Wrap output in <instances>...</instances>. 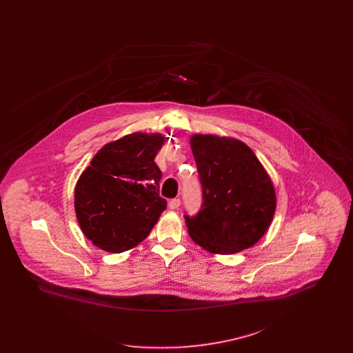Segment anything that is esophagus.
<instances>
[{
  "instance_id": "34e87169",
  "label": "esophagus",
  "mask_w": 353,
  "mask_h": 353,
  "mask_svg": "<svg viewBox=\"0 0 353 353\" xmlns=\"http://www.w3.org/2000/svg\"><path fill=\"white\" fill-rule=\"evenodd\" d=\"M180 199H172V200H169L168 201V208L169 209H172V210H174V209H179V206H180Z\"/></svg>"
}]
</instances>
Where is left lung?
<instances>
[{
	"label": "left lung",
	"mask_w": 353,
	"mask_h": 353,
	"mask_svg": "<svg viewBox=\"0 0 353 353\" xmlns=\"http://www.w3.org/2000/svg\"><path fill=\"white\" fill-rule=\"evenodd\" d=\"M202 185V206L184 216L188 233L213 254H235L268 232L276 208L268 170L243 141L219 134L190 136Z\"/></svg>",
	"instance_id": "obj_1"
}]
</instances>
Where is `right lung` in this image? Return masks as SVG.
Returning a JSON list of instances; mask_svg holds the SVG:
<instances>
[{"label": "right lung", "instance_id": "right-lung-1", "mask_svg": "<svg viewBox=\"0 0 353 353\" xmlns=\"http://www.w3.org/2000/svg\"><path fill=\"white\" fill-rule=\"evenodd\" d=\"M163 134L134 132L103 145L75 185V214L83 234L101 250L134 249L167 208L154 163Z\"/></svg>", "mask_w": 353, "mask_h": 353}]
</instances>
